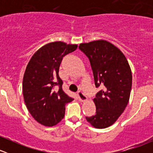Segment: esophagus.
Returning a JSON list of instances; mask_svg holds the SVG:
<instances>
[{
  "mask_svg": "<svg viewBox=\"0 0 153 153\" xmlns=\"http://www.w3.org/2000/svg\"><path fill=\"white\" fill-rule=\"evenodd\" d=\"M78 99H79L80 101L84 102V101H86V100H87V97H86L84 94V92H81V91H79V92H78Z\"/></svg>",
  "mask_w": 153,
  "mask_h": 153,
  "instance_id": "obj_1",
  "label": "esophagus"
}]
</instances>
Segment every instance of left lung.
Listing matches in <instances>:
<instances>
[{"label": "left lung", "mask_w": 153, "mask_h": 153, "mask_svg": "<svg viewBox=\"0 0 153 153\" xmlns=\"http://www.w3.org/2000/svg\"><path fill=\"white\" fill-rule=\"evenodd\" d=\"M79 49L89 58L95 86L101 89L93 99L96 114L86 119L94 127L104 129L117 121L129 102L130 67L122 52L106 41L81 44Z\"/></svg>", "instance_id": "8db88e82"}]
</instances>
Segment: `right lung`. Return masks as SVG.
I'll return each mask as SVG.
<instances>
[{"mask_svg":"<svg viewBox=\"0 0 153 153\" xmlns=\"http://www.w3.org/2000/svg\"><path fill=\"white\" fill-rule=\"evenodd\" d=\"M61 41L40 48L31 58L23 79L24 101L32 116L41 124L52 126L64 118L65 105L73 101L62 89L58 75L63 58L77 49Z\"/></svg>","mask_w":153,"mask_h":153,"instance_id":"obj_1","label":"right lung"}]
</instances>
